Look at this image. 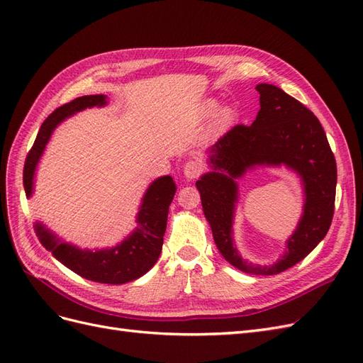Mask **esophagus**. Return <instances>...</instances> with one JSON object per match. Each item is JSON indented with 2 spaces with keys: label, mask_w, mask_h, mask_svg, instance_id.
<instances>
[{
  "label": "esophagus",
  "mask_w": 363,
  "mask_h": 363,
  "mask_svg": "<svg viewBox=\"0 0 363 363\" xmlns=\"http://www.w3.org/2000/svg\"><path fill=\"white\" fill-rule=\"evenodd\" d=\"M203 171H204V167L200 160H189V162H186L183 167V174L188 180L199 179L203 174Z\"/></svg>",
  "instance_id": "obj_1"
}]
</instances>
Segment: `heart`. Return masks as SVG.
<instances>
[{
  "mask_svg": "<svg viewBox=\"0 0 363 363\" xmlns=\"http://www.w3.org/2000/svg\"><path fill=\"white\" fill-rule=\"evenodd\" d=\"M218 103L215 100H208L206 104H204V113L206 115H211L215 108H216ZM235 118V112L232 107H223L221 111H218V113L215 115V119H213V128L216 130H223L225 127H228L230 124H232V121Z\"/></svg>",
  "mask_w": 363,
  "mask_h": 363,
  "instance_id": "heart-1",
  "label": "heart"
}]
</instances>
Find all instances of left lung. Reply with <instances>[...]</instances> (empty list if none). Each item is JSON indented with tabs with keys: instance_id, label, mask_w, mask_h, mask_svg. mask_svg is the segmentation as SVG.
Masks as SVG:
<instances>
[{
	"instance_id": "1",
	"label": "left lung",
	"mask_w": 363,
	"mask_h": 363,
	"mask_svg": "<svg viewBox=\"0 0 363 363\" xmlns=\"http://www.w3.org/2000/svg\"><path fill=\"white\" fill-rule=\"evenodd\" d=\"M260 111L251 125H236L207 150L208 171L196 182L203 212L215 244L235 268L255 276H274L303 260L321 242L332 224L336 195V160L318 118L280 87L260 83ZM256 166H284L302 179L303 215L287 241L285 255L272 266L242 259L234 245L235 180Z\"/></svg>"
}]
</instances>
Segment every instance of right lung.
<instances>
[{
    "instance_id": "obj_1",
    "label": "right lung",
    "mask_w": 363,
    "mask_h": 363,
    "mask_svg": "<svg viewBox=\"0 0 363 363\" xmlns=\"http://www.w3.org/2000/svg\"><path fill=\"white\" fill-rule=\"evenodd\" d=\"M106 104V95H84L57 107L43 121L24 164V189L28 199L33 194L39 159L45 151L54 128L67 118L84 111L87 107H104ZM175 191L177 188H175V183L169 175H163V177L152 182L139 206L136 228L124 240H121V244H116L112 248L83 250L74 244L63 242L60 238L39 221L35 224L36 235L40 244L51 251L54 257L83 279L107 284L133 281L155 267L160 256L169 204Z\"/></svg>"
}]
</instances>
